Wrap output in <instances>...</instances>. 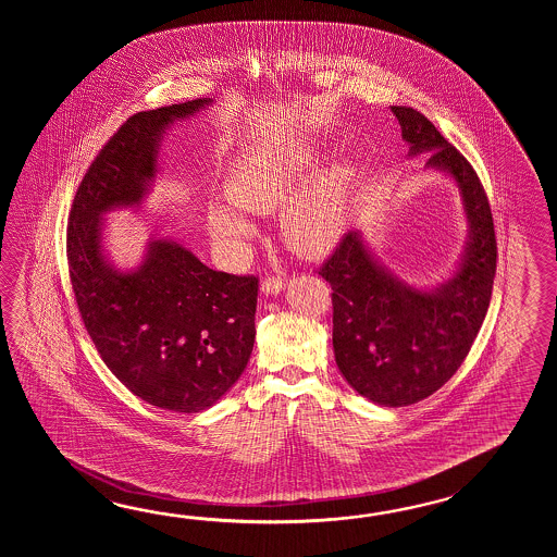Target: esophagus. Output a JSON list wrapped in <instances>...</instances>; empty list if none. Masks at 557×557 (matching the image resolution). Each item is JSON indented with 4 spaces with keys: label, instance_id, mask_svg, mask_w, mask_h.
<instances>
[{
    "label": "esophagus",
    "instance_id": "1",
    "mask_svg": "<svg viewBox=\"0 0 557 557\" xmlns=\"http://www.w3.org/2000/svg\"><path fill=\"white\" fill-rule=\"evenodd\" d=\"M284 286H286V283H284V278H281V276H269L261 284L262 293L267 296L283 293Z\"/></svg>",
    "mask_w": 557,
    "mask_h": 557
}]
</instances>
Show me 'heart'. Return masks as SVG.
Returning a JSON list of instances; mask_svg holds the SVG:
<instances>
[{
    "instance_id": "obj_1",
    "label": "heart",
    "mask_w": 557,
    "mask_h": 557,
    "mask_svg": "<svg viewBox=\"0 0 557 557\" xmlns=\"http://www.w3.org/2000/svg\"><path fill=\"white\" fill-rule=\"evenodd\" d=\"M317 157L305 149L273 147L240 154L226 178L228 205L209 207V233L226 245L238 247L257 228L243 213L281 211V235L288 249L320 259L343 240L355 189V173L346 161L317 169Z\"/></svg>"
}]
</instances>
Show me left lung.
Returning a JSON list of instances; mask_svg holds the SVG:
<instances>
[{
  "mask_svg": "<svg viewBox=\"0 0 557 557\" xmlns=\"http://www.w3.org/2000/svg\"><path fill=\"white\" fill-rule=\"evenodd\" d=\"M408 157L430 154L428 171L460 190L468 237L448 281L430 288L404 283L368 249L360 231L319 274L332 286V346L338 370L379 406H410L442 388L480 332L496 276V235L484 187L463 154L412 107L392 106Z\"/></svg>",
  "mask_w": 557,
  "mask_h": 557,
  "instance_id": "obj_1",
  "label": "left lung"
}]
</instances>
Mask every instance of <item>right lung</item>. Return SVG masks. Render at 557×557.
<instances>
[{"instance_id":"right-lung-1","label":"right lung","mask_w":557,"mask_h":557,"mask_svg":"<svg viewBox=\"0 0 557 557\" xmlns=\"http://www.w3.org/2000/svg\"><path fill=\"white\" fill-rule=\"evenodd\" d=\"M209 106L202 97L127 119L85 173L67 226L73 293L97 352L135 396L181 414L214 406L247 368L259 278L213 271L166 237L121 271L103 233L107 213L141 207L153 189L166 131Z\"/></svg>"}]
</instances>
